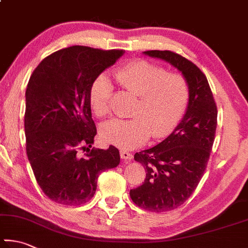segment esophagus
<instances>
[{
  "mask_svg": "<svg viewBox=\"0 0 248 248\" xmlns=\"http://www.w3.org/2000/svg\"><path fill=\"white\" fill-rule=\"evenodd\" d=\"M120 157L124 160H131L133 158L132 154H130V153L127 152V151H121L120 152Z\"/></svg>",
  "mask_w": 248,
  "mask_h": 248,
  "instance_id": "34e87169",
  "label": "esophagus"
}]
</instances>
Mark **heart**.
<instances>
[{
  "label": "heart",
  "mask_w": 248,
  "mask_h": 248,
  "mask_svg": "<svg viewBox=\"0 0 248 248\" xmlns=\"http://www.w3.org/2000/svg\"><path fill=\"white\" fill-rule=\"evenodd\" d=\"M114 79L124 91L139 96L134 118L111 119L101 125L103 141L123 150H134L151 138L158 140L173 131L186 114L190 87L180 73H168L164 66L138 60L114 71ZM112 87L100 76L90 89L92 111L103 117L110 111Z\"/></svg>",
  "instance_id": "1"
}]
</instances>
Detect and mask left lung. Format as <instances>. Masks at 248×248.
I'll list each match as a JSON object with an SVG mask.
<instances>
[{"instance_id":"1","label":"left lung","mask_w":248,"mask_h":248,"mask_svg":"<svg viewBox=\"0 0 248 248\" xmlns=\"http://www.w3.org/2000/svg\"><path fill=\"white\" fill-rule=\"evenodd\" d=\"M144 53L170 62L190 87L187 108L178 127L158 145L134 155L147 172L142 186L130 190V197L143 209L161 213L181 206L199 186L215 141L218 110L206 76L195 64L171 51Z\"/></svg>"}]
</instances>
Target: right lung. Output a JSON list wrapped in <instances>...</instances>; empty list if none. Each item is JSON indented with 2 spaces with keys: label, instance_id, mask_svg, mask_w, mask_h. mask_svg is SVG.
<instances>
[{
  "label": "right lung",
  "instance_id": "add662e5",
  "mask_svg": "<svg viewBox=\"0 0 248 248\" xmlns=\"http://www.w3.org/2000/svg\"><path fill=\"white\" fill-rule=\"evenodd\" d=\"M124 54V49L69 46L46 56L31 75L26 90V151L35 180L53 202L66 206L89 202L98 175L120 163L115 146L91 150L96 127L90 89Z\"/></svg>",
  "mask_w": 248,
  "mask_h": 248
}]
</instances>
